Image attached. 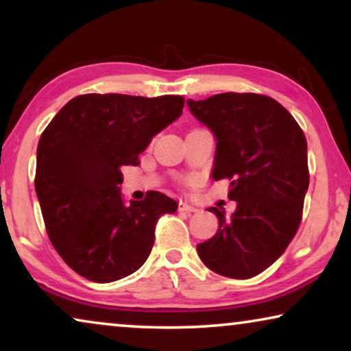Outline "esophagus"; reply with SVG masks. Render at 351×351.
<instances>
[{"mask_svg": "<svg viewBox=\"0 0 351 351\" xmlns=\"http://www.w3.org/2000/svg\"><path fill=\"white\" fill-rule=\"evenodd\" d=\"M179 209L184 210V213H198V208H196L195 204L189 203V201H180L179 203Z\"/></svg>", "mask_w": 351, "mask_h": 351, "instance_id": "34e87169", "label": "esophagus"}]
</instances>
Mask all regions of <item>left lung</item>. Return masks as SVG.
I'll return each instance as SVG.
<instances>
[{
	"mask_svg": "<svg viewBox=\"0 0 351 351\" xmlns=\"http://www.w3.org/2000/svg\"><path fill=\"white\" fill-rule=\"evenodd\" d=\"M186 105L217 141L213 179H228V198L237 201L230 219L208 209L219 230L196 246L198 256L219 275L247 280L270 267L299 228L310 182L306 138L267 95L225 93Z\"/></svg>",
	"mask_w": 351,
	"mask_h": 351,
	"instance_id": "obj_1",
	"label": "left lung"
}]
</instances>
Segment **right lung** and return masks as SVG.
<instances>
[{
    "mask_svg": "<svg viewBox=\"0 0 351 351\" xmlns=\"http://www.w3.org/2000/svg\"><path fill=\"white\" fill-rule=\"evenodd\" d=\"M180 95L84 94L47 124L36 150L35 190L49 239L86 280L112 282L150 256L158 219L177 203L160 191L126 204L121 166H137L152 138L182 114Z\"/></svg>",
    "mask_w": 351,
    "mask_h": 351,
    "instance_id": "add662e5",
    "label": "right lung"
}]
</instances>
